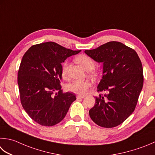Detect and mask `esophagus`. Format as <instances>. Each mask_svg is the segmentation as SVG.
<instances>
[{
	"instance_id": "esophagus-1",
	"label": "esophagus",
	"mask_w": 155,
	"mask_h": 155,
	"mask_svg": "<svg viewBox=\"0 0 155 155\" xmlns=\"http://www.w3.org/2000/svg\"><path fill=\"white\" fill-rule=\"evenodd\" d=\"M84 98V96H82V95H77V99H81Z\"/></svg>"
}]
</instances>
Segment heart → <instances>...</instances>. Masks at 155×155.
Segmentation results:
<instances>
[{"label":"heart","mask_w":155,"mask_h":155,"mask_svg":"<svg viewBox=\"0 0 155 155\" xmlns=\"http://www.w3.org/2000/svg\"><path fill=\"white\" fill-rule=\"evenodd\" d=\"M76 61L83 66V68L87 71H89L91 74H94L93 68L95 66V63L94 60L87 54H81L76 57ZM68 63L67 61H64L62 64L61 75L62 78H66L67 76ZM91 86V83L88 81H74L68 83L66 85V89L69 91L74 93L77 95H85Z\"/></svg>","instance_id":"heart-1"}]
</instances>
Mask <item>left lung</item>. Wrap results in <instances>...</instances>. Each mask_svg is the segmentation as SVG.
<instances>
[{"mask_svg":"<svg viewBox=\"0 0 155 155\" xmlns=\"http://www.w3.org/2000/svg\"><path fill=\"white\" fill-rule=\"evenodd\" d=\"M84 53L104 64L97 91L107 92L96 97L89 116L98 126L114 128L135 110L144 82L140 59L134 50L118 41L107 42Z\"/></svg>","mask_w":155,"mask_h":155,"instance_id":"1","label":"left lung"}]
</instances>
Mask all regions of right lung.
<instances>
[{"mask_svg":"<svg viewBox=\"0 0 155 155\" xmlns=\"http://www.w3.org/2000/svg\"><path fill=\"white\" fill-rule=\"evenodd\" d=\"M80 51L48 41L32 45L23 55L17 78L21 103L35 122L44 126L58 124L77 99L73 93L61 89V64Z\"/></svg>","mask_w":155,"mask_h":155,"instance_id":"right-lung-1","label":"right lung"}]
</instances>
